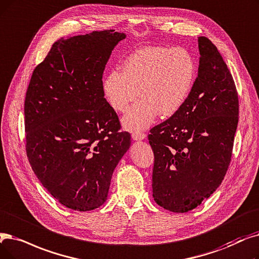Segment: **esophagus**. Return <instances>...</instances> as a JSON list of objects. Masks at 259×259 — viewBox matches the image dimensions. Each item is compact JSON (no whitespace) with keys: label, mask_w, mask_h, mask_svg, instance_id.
Segmentation results:
<instances>
[{"label":"esophagus","mask_w":259,"mask_h":259,"mask_svg":"<svg viewBox=\"0 0 259 259\" xmlns=\"http://www.w3.org/2000/svg\"><path fill=\"white\" fill-rule=\"evenodd\" d=\"M132 139L134 141H141L146 139V134L143 132H133L132 133Z\"/></svg>","instance_id":"obj_1"}]
</instances>
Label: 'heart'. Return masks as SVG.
Here are the masks:
<instances>
[{"label":"heart","mask_w":259,"mask_h":259,"mask_svg":"<svg viewBox=\"0 0 259 259\" xmlns=\"http://www.w3.org/2000/svg\"><path fill=\"white\" fill-rule=\"evenodd\" d=\"M197 65L188 50L148 47L131 54L122 64V73L110 72L104 79V93L117 112L134 104L122 118L128 130L149 127L157 114L168 117L185 104L196 79Z\"/></svg>","instance_id":"obj_1"}]
</instances>
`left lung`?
Here are the masks:
<instances>
[{
	"label": "left lung",
	"mask_w": 259,
	"mask_h": 259,
	"mask_svg": "<svg viewBox=\"0 0 259 259\" xmlns=\"http://www.w3.org/2000/svg\"><path fill=\"white\" fill-rule=\"evenodd\" d=\"M198 44V76L185 104L148 136L152 196L174 212L196 208L219 187L238 123V94L228 65L209 39L199 37Z\"/></svg>",
	"instance_id": "8db88e82"
}]
</instances>
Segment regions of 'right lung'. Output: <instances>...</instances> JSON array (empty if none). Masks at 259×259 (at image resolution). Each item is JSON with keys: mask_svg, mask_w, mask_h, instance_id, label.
<instances>
[{"mask_svg": "<svg viewBox=\"0 0 259 259\" xmlns=\"http://www.w3.org/2000/svg\"><path fill=\"white\" fill-rule=\"evenodd\" d=\"M125 38L114 29L61 38L32 72L24 103L26 154L41 184L67 208L104 204L130 147L103 85L111 53Z\"/></svg>", "mask_w": 259, "mask_h": 259, "instance_id": "obj_1", "label": "right lung"}]
</instances>
